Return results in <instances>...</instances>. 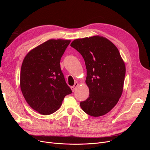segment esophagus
<instances>
[{"instance_id": "34e87169", "label": "esophagus", "mask_w": 150, "mask_h": 150, "mask_svg": "<svg viewBox=\"0 0 150 150\" xmlns=\"http://www.w3.org/2000/svg\"><path fill=\"white\" fill-rule=\"evenodd\" d=\"M78 84H78V83H75L73 86H71L70 88H71V89H72V92H74L76 90Z\"/></svg>"}]
</instances>
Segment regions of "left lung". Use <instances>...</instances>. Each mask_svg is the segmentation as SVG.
<instances>
[{"label": "left lung", "mask_w": 150, "mask_h": 150, "mask_svg": "<svg viewBox=\"0 0 150 150\" xmlns=\"http://www.w3.org/2000/svg\"><path fill=\"white\" fill-rule=\"evenodd\" d=\"M70 46L82 55L87 69L89 97L80 103L81 109L92 117L107 114L117 105L123 90L126 67L119 50L98 35L76 39Z\"/></svg>", "instance_id": "obj_1"}]
</instances>
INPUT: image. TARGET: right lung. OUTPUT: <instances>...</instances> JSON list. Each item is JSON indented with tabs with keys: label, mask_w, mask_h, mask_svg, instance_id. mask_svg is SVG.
<instances>
[{
	"label": "right lung",
	"mask_w": 150,
	"mask_h": 150,
	"mask_svg": "<svg viewBox=\"0 0 150 150\" xmlns=\"http://www.w3.org/2000/svg\"><path fill=\"white\" fill-rule=\"evenodd\" d=\"M70 40L50 39L30 50L23 60L20 86L29 106L42 115L60 108L72 93L60 67L61 58Z\"/></svg>",
	"instance_id": "obj_1"
}]
</instances>
